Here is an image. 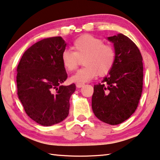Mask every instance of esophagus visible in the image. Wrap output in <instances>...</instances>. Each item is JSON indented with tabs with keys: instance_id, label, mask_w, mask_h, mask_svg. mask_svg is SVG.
<instances>
[{
	"instance_id": "obj_1",
	"label": "esophagus",
	"mask_w": 160,
	"mask_h": 160,
	"mask_svg": "<svg viewBox=\"0 0 160 160\" xmlns=\"http://www.w3.org/2000/svg\"><path fill=\"white\" fill-rule=\"evenodd\" d=\"M84 85H85V83H83V82H77V83H76V86H77L78 88L82 87Z\"/></svg>"
}]
</instances>
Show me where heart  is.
I'll list each match as a JSON object with an SVG mask.
<instances>
[{
  "label": "heart",
  "instance_id": "b5f03b06",
  "mask_svg": "<svg viewBox=\"0 0 160 160\" xmlns=\"http://www.w3.org/2000/svg\"><path fill=\"white\" fill-rule=\"evenodd\" d=\"M72 49L62 52V63L69 72L75 70L80 59L85 65L71 77L72 82H88L98 75L103 76L113 68L116 61V52L111 45L90 34L82 35L73 42Z\"/></svg>",
  "mask_w": 160,
  "mask_h": 160
}]
</instances>
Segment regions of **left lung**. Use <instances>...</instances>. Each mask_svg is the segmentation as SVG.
Wrapping results in <instances>:
<instances>
[{
    "instance_id": "1",
    "label": "left lung",
    "mask_w": 160,
    "mask_h": 160,
    "mask_svg": "<svg viewBox=\"0 0 160 160\" xmlns=\"http://www.w3.org/2000/svg\"><path fill=\"white\" fill-rule=\"evenodd\" d=\"M113 43L116 61L101 83L94 85L92 108L96 117L111 125L121 123L134 113L143 88L142 56L122 34L108 38Z\"/></svg>"
}]
</instances>
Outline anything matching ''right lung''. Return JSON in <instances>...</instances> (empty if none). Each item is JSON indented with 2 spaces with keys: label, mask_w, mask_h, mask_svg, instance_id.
Instances as JSON below:
<instances>
[{
  "label": "right lung",
  "mask_w": 160,
  "mask_h": 160,
  "mask_svg": "<svg viewBox=\"0 0 160 160\" xmlns=\"http://www.w3.org/2000/svg\"><path fill=\"white\" fill-rule=\"evenodd\" d=\"M66 44L61 37L47 38L24 52L17 67V94L29 117L49 126L68 117L75 83L62 85L68 78L61 54Z\"/></svg>",
  "instance_id": "right-lung-1"
}]
</instances>
